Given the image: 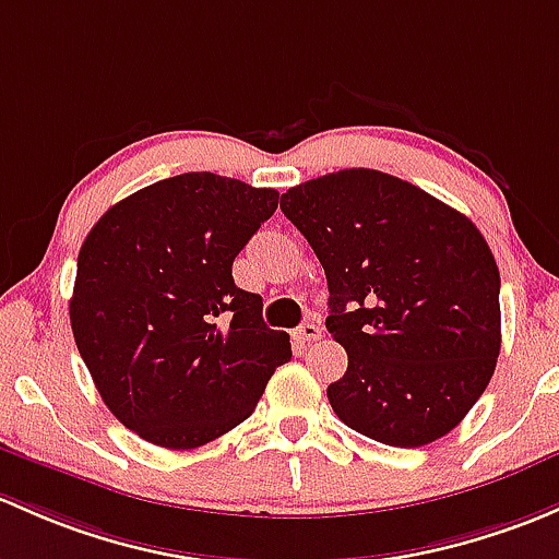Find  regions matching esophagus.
Listing matches in <instances>:
<instances>
[{"instance_id": "1", "label": "esophagus", "mask_w": 559, "mask_h": 559, "mask_svg": "<svg viewBox=\"0 0 559 559\" xmlns=\"http://www.w3.org/2000/svg\"><path fill=\"white\" fill-rule=\"evenodd\" d=\"M295 337L299 340V345L316 343V340H321V326L316 324V321H305V324L295 332Z\"/></svg>"}]
</instances>
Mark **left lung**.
Wrapping results in <instances>:
<instances>
[{"label":"left lung","mask_w":559,"mask_h":559,"mask_svg":"<svg viewBox=\"0 0 559 559\" xmlns=\"http://www.w3.org/2000/svg\"><path fill=\"white\" fill-rule=\"evenodd\" d=\"M329 286L348 369L334 415L391 448H423L477 404L501 350V275L468 216L420 187L345 168L281 195Z\"/></svg>","instance_id":"obj_1"}]
</instances>
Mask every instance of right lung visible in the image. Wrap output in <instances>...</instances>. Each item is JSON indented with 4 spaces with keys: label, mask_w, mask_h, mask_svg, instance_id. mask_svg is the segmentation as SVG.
I'll return each mask as SVG.
<instances>
[{
    "label": "right lung",
    "mask_w": 559,
    "mask_h": 559,
    "mask_svg": "<svg viewBox=\"0 0 559 559\" xmlns=\"http://www.w3.org/2000/svg\"><path fill=\"white\" fill-rule=\"evenodd\" d=\"M278 192L209 171L155 181L115 203L78 257L69 319L109 413L146 442L192 450L254 413L289 334L233 260Z\"/></svg>",
    "instance_id": "1"
}]
</instances>
